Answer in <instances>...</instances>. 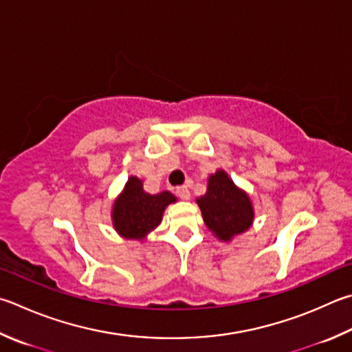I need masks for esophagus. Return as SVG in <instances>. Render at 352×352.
I'll list each match as a JSON object with an SVG mask.
<instances>
[{"instance_id": "1", "label": "esophagus", "mask_w": 352, "mask_h": 352, "mask_svg": "<svg viewBox=\"0 0 352 352\" xmlns=\"http://www.w3.org/2000/svg\"><path fill=\"white\" fill-rule=\"evenodd\" d=\"M177 194H178V197L182 198V200H189V198H190V192H189L188 186H178Z\"/></svg>"}]
</instances>
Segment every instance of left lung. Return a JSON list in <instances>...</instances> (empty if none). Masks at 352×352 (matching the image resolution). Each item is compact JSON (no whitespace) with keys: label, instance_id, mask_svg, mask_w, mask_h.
I'll use <instances>...</instances> for the list:
<instances>
[{"label":"left lung","instance_id":"obj_1","mask_svg":"<svg viewBox=\"0 0 352 352\" xmlns=\"http://www.w3.org/2000/svg\"><path fill=\"white\" fill-rule=\"evenodd\" d=\"M197 203L206 226L220 240L229 241L252 225L251 200L223 170H217L209 177L208 192L197 198Z\"/></svg>","mask_w":352,"mask_h":352}]
</instances>
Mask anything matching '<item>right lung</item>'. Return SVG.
Wrapping results in <instances>:
<instances>
[{"instance_id": "obj_1", "label": "right lung", "mask_w": 352, "mask_h": 352, "mask_svg": "<svg viewBox=\"0 0 352 352\" xmlns=\"http://www.w3.org/2000/svg\"><path fill=\"white\" fill-rule=\"evenodd\" d=\"M177 198L168 190L151 195L143 190V183L137 177L127 180L123 194L112 209L113 226L126 239L142 240L144 235L162 223V217L169 203Z\"/></svg>"}]
</instances>
